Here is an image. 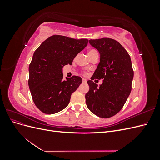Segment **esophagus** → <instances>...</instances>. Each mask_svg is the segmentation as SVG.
Wrapping results in <instances>:
<instances>
[{
    "mask_svg": "<svg viewBox=\"0 0 160 160\" xmlns=\"http://www.w3.org/2000/svg\"><path fill=\"white\" fill-rule=\"evenodd\" d=\"M82 82H83V83H86V82H87V80H86L85 79L83 78V79H82Z\"/></svg>",
    "mask_w": 160,
    "mask_h": 160,
    "instance_id": "esophagus-1",
    "label": "esophagus"
}]
</instances>
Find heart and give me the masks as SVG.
<instances>
[{
  "label": "heart",
  "mask_w": 160,
  "mask_h": 160,
  "mask_svg": "<svg viewBox=\"0 0 160 160\" xmlns=\"http://www.w3.org/2000/svg\"><path fill=\"white\" fill-rule=\"evenodd\" d=\"M96 51L95 50H90L89 51V52H88V54L89 53H91V52H95Z\"/></svg>",
  "instance_id": "1"
}]
</instances>
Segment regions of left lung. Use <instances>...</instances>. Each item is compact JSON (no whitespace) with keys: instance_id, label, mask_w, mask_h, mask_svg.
I'll use <instances>...</instances> for the list:
<instances>
[{"instance_id":"8db88e82","label":"left lung","mask_w":160,"mask_h":160,"mask_svg":"<svg viewBox=\"0 0 160 160\" xmlns=\"http://www.w3.org/2000/svg\"><path fill=\"white\" fill-rule=\"evenodd\" d=\"M89 42L100 55L99 63L91 79L104 80L99 86L88 81L89 91L85 95L86 104L97 116L109 118L122 109L132 91V61L123 46L112 38L91 39Z\"/></svg>"}]
</instances>
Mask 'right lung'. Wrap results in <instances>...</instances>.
I'll use <instances>...</instances> for the list:
<instances>
[{"label":"right lung","instance_id":"add662e5","mask_svg":"<svg viewBox=\"0 0 160 160\" xmlns=\"http://www.w3.org/2000/svg\"><path fill=\"white\" fill-rule=\"evenodd\" d=\"M87 38L75 39L52 35L38 47L28 67V87L37 107L46 114H53L69 105L71 94L82 83L78 76L62 79L63 66L71 65L85 49Z\"/></svg>","mask_w":160,"mask_h":160}]
</instances>
